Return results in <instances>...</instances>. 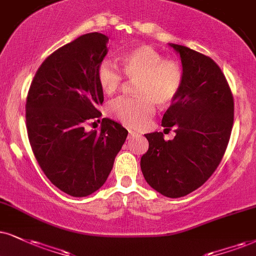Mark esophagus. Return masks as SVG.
<instances>
[{"label": "esophagus", "mask_w": 256, "mask_h": 256, "mask_svg": "<svg viewBox=\"0 0 256 256\" xmlns=\"http://www.w3.org/2000/svg\"><path fill=\"white\" fill-rule=\"evenodd\" d=\"M128 133H129V136H135V135H138V133L136 132H134V130H132V129H129L128 130Z\"/></svg>", "instance_id": "esophagus-1"}]
</instances>
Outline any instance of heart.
I'll return each instance as SVG.
<instances>
[{
    "label": "heart",
    "instance_id": "heart-1",
    "mask_svg": "<svg viewBox=\"0 0 256 256\" xmlns=\"http://www.w3.org/2000/svg\"><path fill=\"white\" fill-rule=\"evenodd\" d=\"M123 72L129 80H136L138 97H120L108 104L109 115L127 127H142L153 118L156 102L162 106L172 104L184 84V70L176 59L165 58L150 45H141L122 58ZM123 72L115 62L103 59L97 66L96 77L104 94L120 89Z\"/></svg>",
    "mask_w": 256,
    "mask_h": 256
}]
</instances>
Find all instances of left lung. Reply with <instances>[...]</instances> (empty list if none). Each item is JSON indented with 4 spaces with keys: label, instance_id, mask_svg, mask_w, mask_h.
<instances>
[{
    "label": "left lung",
    "instance_id": "left-lung-1",
    "mask_svg": "<svg viewBox=\"0 0 256 256\" xmlns=\"http://www.w3.org/2000/svg\"><path fill=\"white\" fill-rule=\"evenodd\" d=\"M180 56L184 84L164 114L162 124L174 128L173 140L162 132L146 134L141 171L150 188L179 198L200 188L220 165L234 123V98L224 74L210 56L170 44Z\"/></svg>",
    "mask_w": 256,
    "mask_h": 256
}]
</instances>
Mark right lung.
I'll list each match as a JSON object with an SVG mask.
<instances>
[{
  "instance_id": "add662e5",
  "label": "right lung",
  "mask_w": 256,
  "mask_h": 256,
  "mask_svg": "<svg viewBox=\"0 0 256 256\" xmlns=\"http://www.w3.org/2000/svg\"><path fill=\"white\" fill-rule=\"evenodd\" d=\"M108 40L94 32L58 48L38 68L28 91L32 150L52 184L72 197H86L106 182L128 135L110 118H102L100 132L85 130L102 116L96 70L108 53Z\"/></svg>"
}]
</instances>
